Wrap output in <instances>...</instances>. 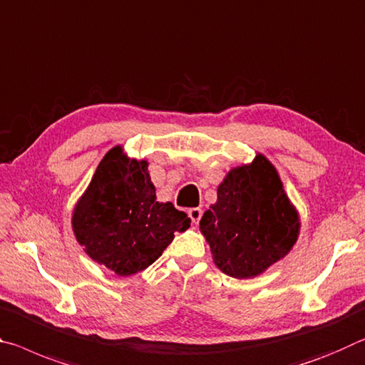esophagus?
Here are the masks:
<instances>
[{"label": "esophagus", "instance_id": "1", "mask_svg": "<svg viewBox=\"0 0 365 365\" xmlns=\"http://www.w3.org/2000/svg\"><path fill=\"white\" fill-rule=\"evenodd\" d=\"M190 220H192L194 225H199L200 218H202V208H190V210L187 212Z\"/></svg>", "mask_w": 365, "mask_h": 365}]
</instances>
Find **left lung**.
I'll list each match as a JSON object with an SVG mask.
<instances>
[{
    "mask_svg": "<svg viewBox=\"0 0 365 365\" xmlns=\"http://www.w3.org/2000/svg\"><path fill=\"white\" fill-rule=\"evenodd\" d=\"M217 194L200 220V231L223 273L239 279L257 277L294 246L299 217L264 155L231 170Z\"/></svg>",
    "mask_w": 365,
    "mask_h": 365,
    "instance_id": "obj_1",
    "label": "left lung"
}]
</instances>
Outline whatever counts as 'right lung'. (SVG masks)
<instances>
[{
    "instance_id": "obj_1",
    "label": "right lung",
    "mask_w": 365,
    "mask_h": 365,
    "mask_svg": "<svg viewBox=\"0 0 365 365\" xmlns=\"http://www.w3.org/2000/svg\"><path fill=\"white\" fill-rule=\"evenodd\" d=\"M145 160L115 147L100 161L73 215L76 239L95 262L119 277L152 265L190 218L171 202H157Z\"/></svg>"
}]
</instances>
